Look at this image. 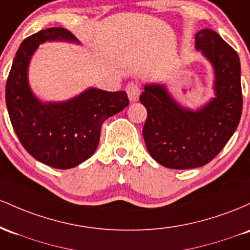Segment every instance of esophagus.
<instances>
[{"label": "esophagus", "mask_w": 250, "mask_h": 250, "mask_svg": "<svg viewBox=\"0 0 250 250\" xmlns=\"http://www.w3.org/2000/svg\"><path fill=\"white\" fill-rule=\"evenodd\" d=\"M126 92H127V95L128 98H130L131 102L133 103L138 100L142 89H140V86L138 83H127V86H126Z\"/></svg>", "instance_id": "obj_1"}]
</instances>
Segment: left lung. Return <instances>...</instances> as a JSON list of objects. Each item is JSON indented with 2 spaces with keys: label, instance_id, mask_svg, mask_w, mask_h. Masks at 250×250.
<instances>
[{
  "label": "left lung",
  "instance_id": "left-lung-1",
  "mask_svg": "<svg viewBox=\"0 0 250 250\" xmlns=\"http://www.w3.org/2000/svg\"><path fill=\"white\" fill-rule=\"evenodd\" d=\"M202 50L215 68L216 98L201 110L182 108L159 85L145 86L139 100L147 111L143 127L151 157L169 169H192L215 158L236 130L242 113L240 59L217 33L196 34Z\"/></svg>",
  "mask_w": 250,
  "mask_h": 250
}]
</instances>
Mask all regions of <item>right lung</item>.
I'll list each match as a JSON object with an SVG mask.
<instances>
[{
  "label": "right lung",
  "mask_w": 250,
  "mask_h": 250,
  "mask_svg": "<svg viewBox=\"0 0 250 250\" xmlns=\"http://www.w3.org/2000/svg\"><path fill=\"white\" fill-rule=\"evenodd\" d=\"M52 40L78 42L61 27L40 30L24 39L8 75L5 104L14 131L27 152L55 169H71L93 155L103 123L124 110L130 102L124 91L97 88L64 103L39 102L28 86V63L39 44Z\"/></svg>",
  "instance_id": "obj_1"
}]
</instances>
